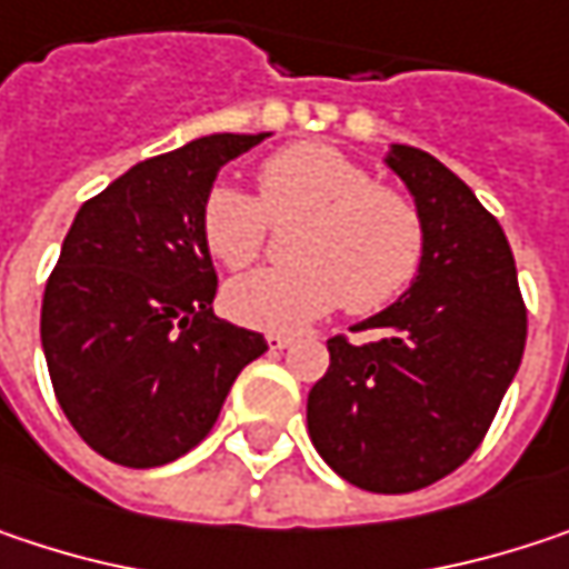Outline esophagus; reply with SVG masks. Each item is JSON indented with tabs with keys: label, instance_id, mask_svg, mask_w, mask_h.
<instances>
[{
	"label": "esophagus",
	"instance_id": "obj_1",
	"mask_svg": "<svg viewBox=\"0 0 569 569\" xmlns=\"http://www.w3.org/2000/svg\"><path fill=\"white\" fill-rule=\"evenodd\" d=\"M267 345H270L273 351H283V348H289V345H292V338L283 336V332H270V336H267Z\"/></svg>",
	"mask_w": 569,
	"mask_h": 569
}]
</instances>
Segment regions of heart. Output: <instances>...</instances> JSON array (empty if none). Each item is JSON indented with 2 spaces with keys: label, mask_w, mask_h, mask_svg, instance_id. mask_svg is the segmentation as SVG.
I'll return each mask as SVG.
<instances>
[{
  "label": "heart",
  "mask_w": 569,
  "mask_h": 569,
  "mask_svg": "<svg viewBox=\"0 0 569 569\" xmlns=\"http://www.w3.org/2000/svg\"><path fill=\"white\" fill-rule=\"evenodd\" d=\"M260 198L214 184L201 201V240L208 253L240 270L267 243L270 219L306 218L296 233L292 267H263L224 292L237 322L286 332L336 309L368 316L390 306L413 283L423 260L420 208L375 172L326 142H299L273 152L260 172Z\"/></svg>",
  "instance_id": "1"
}]
</instances>
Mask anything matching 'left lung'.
<instances>
[{
    "mask_svg": "<svg viewBox=\"0 0 569 569\" xmlns=\"http://www.w3.org/2000/svg\"><path fill=\"white\" fill-rule=\"evenodd\" d=\"M390 169L423 218V260L410 289L329 338V371L309 390V437L351 486L381 495L427 489L489 433L525 355L528 309L501 224L472 188L413 146Z\"/></svg>",
    "mask_w": 569,
    "mask_h": 569,
    "instance_id": "8db88e82",
    "label": "left lung"
}]
</instances>
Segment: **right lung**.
I'll return each mask as SVG.
<instances>
[{
    "label": "right lung",
    "instance_id": "add662e5",
    "mask_svg": "<svg viewBox=\"0 0 569 569\" xmlns=\"http://www.w3.org/2000/svg\"><path fill=\"white\" fill-rule=\"evenodd\" d=\"M267 132H214L132 166L83 201L41 299L54 397L103 459L156 469L211 433L237 375L267 351L218 319L201 201Z\"/></svg>",
    "mask_w": 569,
    "mask_h": 569
}]
</instances>
